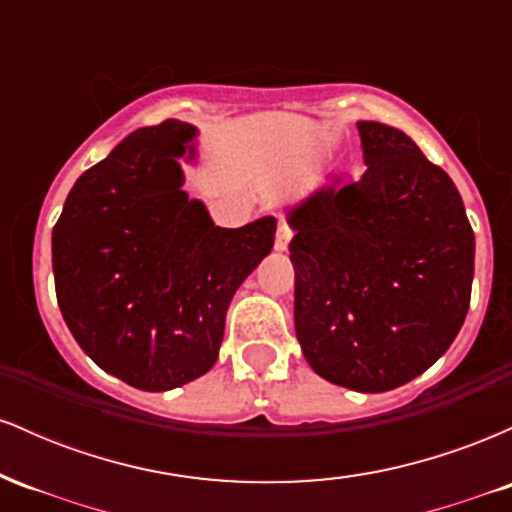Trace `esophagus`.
I'll use <instances>...</instances> for the list:
<instances>
[{
  "label": "esophagus",
  "mask_w": 512,
  "mask_h": 512,
  "mask_svg": "<svg viewBox=\"0 0 512 512\" xmlns=\"http://www.w3.org/2000/svg\"><path fill=\"white\" fill-rule=\"evenodd\" d=\"M291 236H293V228L289 226V223H279V228H276L274 248H276V250H286V248H289Z\"/></svg>",
  "instance_id": "34e87169"
}]
</instances>
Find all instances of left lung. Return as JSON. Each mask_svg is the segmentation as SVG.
<instances>
[{"label":"left lung","instance_id":"1","mask_svg":"<svg viewBox=\"0 0 512 512\" xmlns=\"http://www.w3.org/2000/svg\"><path fill=\"white\" fill-rule=\"evenodd\" d=\"M361 180L317 190L296 231V334L334 385L387 392L448 351L472 298L474 231L460 192L404 132L358 122Z\"/></svg>","mask_w":512,"mask_h":512}]
</instances>
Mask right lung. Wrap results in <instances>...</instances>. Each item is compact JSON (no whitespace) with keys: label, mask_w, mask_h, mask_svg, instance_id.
I'll use <instances>...</instances> for the list:
<instances>
[{"label":"right lung","mask_w":512,"mask_h":512,"mask_svg":"<svg viewBox=\"0 0 512 512\" xmlns=\"http://www.w3.org/2000/svg\"><path fill=\"white\" fill-rule=\"evenodd\" d=\"M195 127H142L74 182L52 228L69 332L105 373L146 392L199 378L219 358L233 293L272 252L276 221L214 226L180 190Z\"/></svg>","instance_id":"right-lung-1"}]
</instances>
